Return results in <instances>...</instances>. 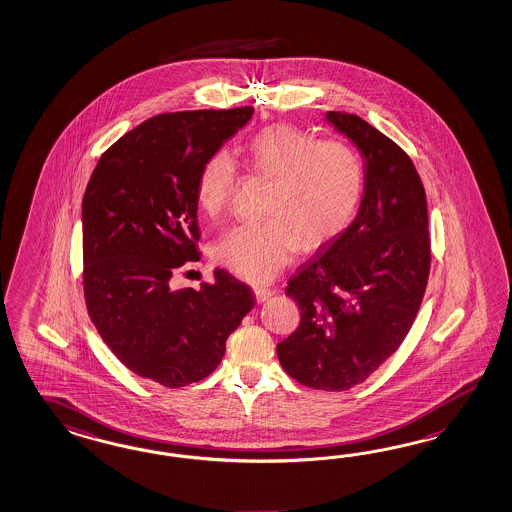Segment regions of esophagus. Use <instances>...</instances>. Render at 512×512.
I'll return each mask as SVG.
<instances>
[{
  "label": "esophagus",
  "mask_w": 512,
  "mask_h": 512,
  "mask_svg": "<svg viewBox=\"0 0 512 512\" xmlns=\"http://www.w3.org/2000/svg\"><path fill=\"white\" fill-rule=\"evenodd\" d=\"M273 293L275 292H273V290H269V288H254V295H256V301H258V303L267 301Z\"/></svg>",
  "instance_id": "34e87169"
}]
</instances>
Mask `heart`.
Masks as SVG:
<instances>
[{
  "label": "heart",
  "mask_w": 512,
  "mask_h": 512,
  "mask_svg": "<svg viewBox=\"0 0 512 512\" xmlns=\"http://www.w3.org/2000/svg\"><path fill=\"white\" fill-rule=\"evenodd\" d=\"M250 166L273 179L265 213L271 219L230 228L215 243V258L234 275L254 284L269 282L290 263L297 247L316 250L350 222L363 190V164L344 140H316L288 123L258 132L247 146ZM237 166L228 151L205 161L198 204L217 215L230 202Z\"/></svg>",
  "instance_id": "obj_1"
}]
</instances>
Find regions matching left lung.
Masks as SVG:
<instances>
[{"label":"left lung","mask_w":512,"mask_h":512,"mask_svg":"<svg viewBox=\"0 0 512 512\" xmlns=\"http://www.w3.org/2000/svg\"><path fill=\"white\" fill-rule=\"evenodd\" d=\"M363 157V194L355 219L290 278L286 295L301 322L277 344L293 380L348 391L404 342L430 273L423 181L408 155L365 119L325 112Z\"/></svg>","instance_id":"1"}]
</instances>
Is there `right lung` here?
Wrapping results in <instances>:
<instances>
[{"instance_id":"obj_1","label":"right lung","mask_w":512,"mask_h":512,"mask_svg":"<svg viewBox=\"0 0 512 512\" xmlns=\"http://www.w3.org/2000/svg\"><path fill=\"white\" fill-rule=\"evenodd\" d=\"M252 114L245 106L147 119L104 151L82 200L89 316L123 365L170 389L207 378L256 303L224 269L200 290L174 286L198 260L200 170Z\"/></svg>"}]
</instances>
